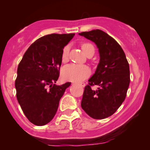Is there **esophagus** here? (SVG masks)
Wrapping results in <instances>:
<instances>
[{
  "mask_svg": "<svg viewBox=\"0 0 150 150\" xmlns=\"http://www.w3.org/2000/svg\"><path fill=\"white\" fill-rule=\"evenodd\" d=\"M79 86H81V87H82V88H84L85 86H86V84H85L84 83H81L79 84Z\"/></svg>",
  "mask_w": 150,
  "mask_h": 150,
  "instance_id": "1",
  "label": "esophagus"
}]
</instances>
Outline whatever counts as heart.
Here are the masks:
<instances>
[{"label": "heart", "mask_w": 150, "mask_h": 150, "mask_svg": "<svg viewBox=\"0 0 150 150\" xmlns=\"http://www.w3.org/2000/svg\"><path fill=\"white\" fill-rule=\"evenodd\" d=\"M82 49L87 55L91 51L94 52V47L89 43H84L82 44ZM69 52V46L67 45L63 48L62 52V61L65 62L68 60ZM91 69L88 66L83 64H69L64 66L62 70V78L66 81L72 82H81L87 78L90 75Z\"/></svg>", "instance_id": "1"}]
</instances>
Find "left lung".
Here are the masks:
<instances>
[{
  "label": "left lung",
  "mask_w": 150,
  "mask_h": 150,
  "mask_svg": "<svg viewBox=\"0 0 150 150\" xmlns=\"http://www.w3.org/2000/svg\"><path fill=\"white\" fill-rule=\"evenodd\" d=\"M79 35L96 45L100 57L95 73L85 87L81 107L92 118H106L114 114L125 100L130 83L129 64L121 46L102 30ZM92 85L99 88L92 90Z\"/></svg>",
  "instance_id": "obj_1"
}]
</instances>
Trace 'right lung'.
Masks as SVG:
<instances>
[{
  "label": "right lung",
  "instance_id": "right-lung-1",
  "mask_svg": "<svg viewBox=\"0 0 150 150\" xmlns=\"http://www.w3.org/2000/svg\"><path fill=\"white\" fill-rule=\"evenodd\" d=\"M75 33L43 36L27 50L17 68L16 98L32 123L44 125L54 118L59 104L71 83L57 86L62 49Z\"/></svg>",
  "mask_w": 150,
  "mask_h": 150
}]
</instances>
